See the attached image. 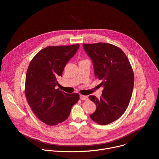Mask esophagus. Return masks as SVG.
I'll list each match as a JSON object with an SVG mask.
<instances>
[{"label": "esophagus", "mask_w": 159, "mask_h": 159, "mask_svg": "<svg viewBox=\"0 0 159 159\" xmlns=\"http://www.w3.org/2000/svg\"><path fill=\"white\" fill-rule=\"evenodd\" d=\"M80 98L82 100H87L89 99L87 95H80Z\"/></svg>", "instance_id": "esophagus-1"}]
</instances>
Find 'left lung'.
Here are the masks:
<instances>
[{
    "instance_id": "8db88e82",
    "label": "left lung",
    "mask_w": 159,
    "mask_h": 159,
    "mask_svg": "<svg viewBox=\"0 0 159 159\" xmlns=\"http://www.w3.org/2000/svg\"><path fill=\"white\" fill-rule=\"evenodd\" d=\"M83 46L103 87L100 98L89 97L97 107L90 117L97 124L107 125L119 119L129 106L134 84L133 69L125 53L114 45L98 42Z\"/></svg>"
}]
</instances>
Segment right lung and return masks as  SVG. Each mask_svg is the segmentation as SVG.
Instances as JSON below:
<instances>
[{"mask_svg":"<svg viewBox=\"0 0 159 159\" xmlns=\"http://www.w3.org/2000/svg\"><path fill=\"white\" fill-rule=\"evenodd\" d=\"M79 44L48 46L34 57L28 67L25 94L29 106L42 122L56 125L69 116L79 100L77 93H67L55 87L68 61L75 55Z\"/></svg>","mask_w":159,"mask_h":159,"instance_id":"right-lung-1","label":"right lung"}]
</instances>
